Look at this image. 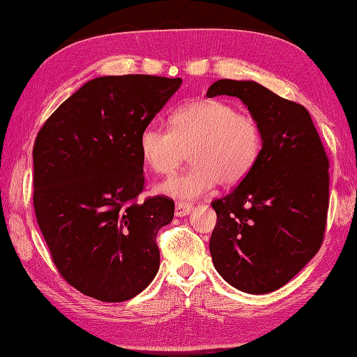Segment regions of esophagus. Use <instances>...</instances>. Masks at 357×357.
Listing matches in <instances>:
<instances>
[{
    "instance_id": "1",
    "label": "esophagus",
    "mask_w": 357,
    "mask_h": 357,
    "mask_svg": "<svg viewBox=\"0 0 357 357\" xmlns=\"http://www.w3.org/2000/svg\"><path fill=\"white\" fill-rule=\"evenodd\" d=\"M193 210V205L189 202H177L176 204V215L177 218H185L190 211Z\"/></svg>"
}]
</instances>
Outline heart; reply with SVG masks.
<instances>
[{"label": "heart", "instance_id": "heart-1", "mask_svg": "<svg viewBox=\"0 0 357 357\" xmlns=\"http://www.w3.org/2000/svg\"><path fill=\"white\" fill-rule=\"evenodd\" d=\"M262 146L256 119L220 100L181 105L169 116V131L149 125L138 139L144 164L162 176L171 174L189 150L190 168L159 186L162 193L186 199L208 192L218 181L223 186L243 181L255 168Z\"/></svg>", "mask_w": 357, "mask_h": 357}]
</instances>
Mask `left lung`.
Here are the masks:
<instances>
[{"label": "left lung", "instance_id": "1", "mask_svg": "<svg viewBox=\"0 0 357 357\" xmlns=\"http://www.w3.org/2000/svg\"><path fill=\"white\" fill-rule=\"evenodd\" d=\"M236 96L262 129L255 168L229 195L211 202L213 264L225 282L264 295L289 283L323 241L329 160L304 105L253 80L214 82L207 96Z\"/></svg>", "mask_w": 357, "mask_h": 357}]
</instances>
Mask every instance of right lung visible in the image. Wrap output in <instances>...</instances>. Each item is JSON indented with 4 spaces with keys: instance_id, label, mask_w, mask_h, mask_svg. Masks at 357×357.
Listing matches in <instances>:
<instances>
[{
    "instance_id": "1",
    "label": "right lung",
    "mask_w": 357,
    "mask_h": 357,
    "mask_svg": "<svg viewBox=\"0 0 357 357\" xmlns=\"http://www.w3.org/2000/svg\"><path fill=\"white\" fill-rule=\"evenodd\" d=\"M181 79L105 75L63 101L36 138L34 210L53 264L82 294L123 302L159 269L156 235L174 201L149 198L138 139Z\"/></svg>"
}]
</instances>
